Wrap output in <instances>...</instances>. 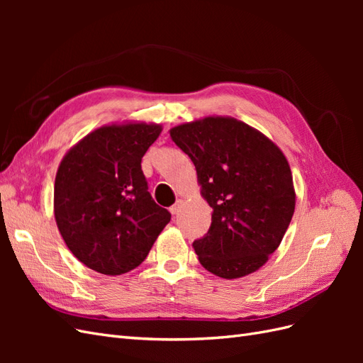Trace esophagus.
Returning a JSON list of instances; mask_svg holds the SVG:
<instances>
[{
  "mask_svg": "<svg viewBox=\"0 0 363 363\" xmlns=\"http://www.w3.org/2000/svg\"><path fill=\"white\" fill-rule=\"evenodd\" d=\"M182 200H177L175 201V204H172L171 207H169V212L172 213V215H179V212H180V208H182Z\"/></svg>",
  "mask_w": 363,
  "mask_h": 363,
  "instance_id": "obj_1",
  "label": "esophagus"
}]
</instances>
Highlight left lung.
Returning a JSON list of instances; mask_svg holds the SVG:
<instances>
[{
	"label": "left lung",
	"mask_w": 363,
	"mask_h": 363,
	"mask_svg": "<svg viewBox=\"0 0 363 363\" xmlns=\"http://www.w3.org/2000/svg\"><path fill=\"white\" fill-rule=\"evenodd\" d=\"M212 207L208 232L194 240L201 265L223 279L259 269L277 250L295 208L292 174L277 145L233 118L174 127Z\"/></svg>",
	"instance_id": "1"
}]
</instances>
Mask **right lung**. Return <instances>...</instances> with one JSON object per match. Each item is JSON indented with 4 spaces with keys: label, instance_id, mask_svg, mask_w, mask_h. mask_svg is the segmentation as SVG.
I'll list each match as a JSON object with an SVG mask.
<instances>
[{
    "label": "right lung",
    "instance_id": "1",
    "mask_svg": "<svg viewBox=\"0 0 363 363\" xmlns=\"http://www.w3.org/2000/svg\"><path fill=\"white\" fill-rule=\"evenodd\" d=\"M160 131L156 124L106 125L63 157L54 216L65 244L87 268L107 276L135 269L171 221L140 167Z\"/></svg>",
    "mask_w": 363,
    "mask_h": 363
}]
</instances>
